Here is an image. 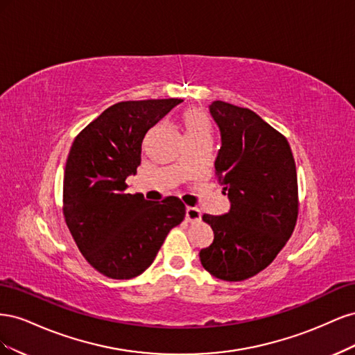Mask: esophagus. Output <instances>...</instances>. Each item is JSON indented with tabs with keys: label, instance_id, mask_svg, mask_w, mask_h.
I'll return each mask as SVG.
<instances>
[{
	"label": "esophagus",
	"instance_id": "esophagus-1",
	"mask_svg": "<svg viewBox=\"0 0 355 355\" xmlns=\"http://www.w3.org/2000/svg\"><path fill=\"white\" fill-rule=\"evenodd\" d=\"M187 220L189 222H197L201 219V210L197 207H187Z\"/></svg>",
	"mask_w": 355,
	"mask_h": 355
}]
</instances>
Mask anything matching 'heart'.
Listing matches in <instances>:
<instances>
[{
	"label": "heart",
	"mask_w": 355,
	"mask_h": 355,
	"mask_svg": "<svg viewBox=\"0 0 355 355\" xmlns=\"http://www.w3.org/2000/svg\"><path fill=\"white\" fill-rule=\"evenodd\" d=\"M182 127L187 136V141H200V139H211V124L207 115L198 108H188L182 114ZM184 163L179 164V168Z\"/></svg>",
	"instance_id": "obj_1"
}]
</instances>
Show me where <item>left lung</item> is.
Instances as JSON below:
<instances>
[{
	"mask_svg": "<svg viewBox=\"0 0 355 355\" xmlns=\"http://www.w3.org/2000/svg\"><path fill=\"white\" fill-rule=\"evenodd\" d=\"M210 114L222 141L214 168L231 210L202 214L214 239L200 261L219 280L243 282L275 259L296 227V164L287 139L253 111L214 101Z\"/></svg>",
	"mask_w": 355,
	"mask_h": 355,
	"instance_id": "1",
	"label": "left lung"
}]
</instances>
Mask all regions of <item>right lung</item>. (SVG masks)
I'll return each mask as SVG.
<instances>
[{"label":"right lung","mask_w":355,"mask_h":355,"mask_svg":"<svg viewBox=\"0 0 355 355\" xmlns=\"http://www.w3.org/2000/svg\"><path fill=\"white\" fill-rule=\"evenodd\" d=\"M180 99L118 102L75 137L63 175V216L84 259L114 280L153 265L171 228L185 218L178 197L148 201L128 194L125 179L141 164L151 127Z\"/></svg>","instance_id":"1"}]
</instances>
